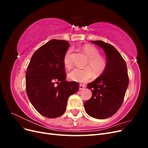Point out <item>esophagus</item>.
I'll use <instances>...</instances> for the list:
<instances>
[{"instance_id": "1", "label": "esophagus", "mask_w": 148, "mask_h": 148, "mask_svg": "<svg viewBox=\"0 0 148 148\" xmlns=\"http://www.w3.org/2000/svg\"><path fill=\"white\" fill-rule=\"evenodd\" d=\"M85 88H86V86L84 84H79V90H83Z\"/></svg>"}]
</instances>
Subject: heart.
I'll use <instances>...</instances> for the list:
<instances>
[{
	"mask_svg": "<svg viewBox=\"0 0 148 148\" xmlns=\"http://www.w3.org/2000/svg\"><path fill=\"white\" fill-rule=\"evenodd\" d=\"M83 51L89 58L86 66L90 68L75 69L69 74V78L74 82L84 83L90 79L93 72L96 75H99L104 72L107 67V60L104 57L100 55L99 51L92 45H86L83 47ZM71 49L66 51L64 58L65 67L70 69L72 66L70 60Z\"/></svg>",
	"mask_w": 148,
	"mask_h": 148,
	"instance_id": "obj_1",
	"label": "heart"
}]
</instances>
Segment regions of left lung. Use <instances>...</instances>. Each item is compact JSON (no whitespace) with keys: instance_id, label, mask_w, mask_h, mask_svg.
Segmentation results:
<instances>
[{"instance_id":"1","label":"left lung","mask_w":148,"mask_h":148,"mask_svg":"<svg viewBox=\"0 0 148 148\" xmlns=\"http://www.w3.org/2000/svg\"><path fill=\"white\" fill-rule=\"evenodd\" d=\"M91 42L106 52L107 67L99 77L87 84L92 95L84 106L91 117L105 119L117 112L122 104L129 83L127 66L120 53L111 44L101 41Z\"/></svg>"}]
</instances>
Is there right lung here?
Returning a JSON list of instances; mask_svg holds the SVG:
<instances>
[{"mask_svg": "<svg viewBox=\"0 0 148 148\" xmlns=\"http://www.w3.org/2000/svg\"><path fill=\"white\" fill-rule=\"evenodd\" d=\"M69 46L68 41L52 39L35 51L27 67L28 97L35 109L47 118L63 115L69 96L79 90L78 83L65 80L64 58Z\"/></svg>", "mask_w": 148, "mask_h": 148, "instance_id": "right-lung-1", "label": "right lung"}]
</instances>
